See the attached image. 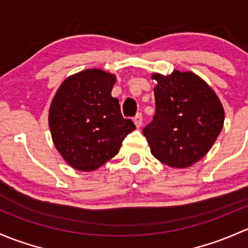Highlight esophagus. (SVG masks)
I'll use <instances>...</instances> for the list:
<instances>
[{
  "label": "esophagus",
  "mask_w": 248,
  "mask_h": 248,
  "mask_svg": "<svg viewBox=\"0 0 248 248\" xmlns=\"http://www.w3.org/2000/svg\"><path fill=\"white\" fill-rule=\"evenodd\" d=\"M134 123L136 125V127H140L142 125V114L137 113L136 116L134 117Z\"/></svg>",
  "instance_id": "34e87169"
}]
</instances>
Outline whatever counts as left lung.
<instances>
[{"label": "left lung", "instance_id": "8db88e82", "mask_svg": "<svg viewBox=\"0 0 248 248\" xmlns=\"http://www.w3.org/2000/svg\"><path fill=\"white\" fill-rule=\"evenodd\" d=\"M155 111L143 129L150 152L173 168L198 162L211 149L223 127L224 109L213 88L192 71L153 73Z\"/></svg>", "mask_w": 248, "mask_h": 248}]
</instances>
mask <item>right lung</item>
Instances as JSON below:
<instances>
[{"label":"right lung","mask_w":248,"mask_h":248,"mask_svg":"<svg viewBox=\"0 0 248 248\" xmlns=\"http://www.w3.org/2000/svg\"><path fill=\"white\" fill-rule=\"evenodd\" d=\"M116 80L114 74L86 69L65 78L51 101V137L74 170H98L118 154L126 135L136 129L111 95Z\"/></svg>","instance_id":"right-lung-1"}]
</instances>
